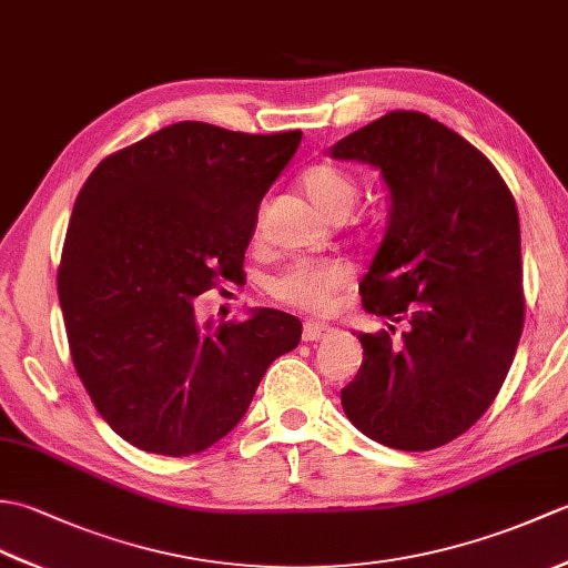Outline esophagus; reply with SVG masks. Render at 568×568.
Segmentation results:
<instances>
[{
    "instance_id": "esophagus-1",
    "label": "esophagus",
    "mask_w": 568,
    "mask_h": 568,
    "mask_svg": "<svg viewBox=\"0 0 568 568\" xmlns=\"http://www.w3.org/2000/svg\"><path fill=\"white\" fill-rule=\"evenodd\" d=\"M332 334H334V329L327 327V324H320V322H307L303 327L305 342H324V339H329Z\"/></svg>"
}]
</instances>
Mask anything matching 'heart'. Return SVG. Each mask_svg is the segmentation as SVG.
Returning a JSON list of instances; mask_svg holds the SVG:
<instances>
[{
  "mask_svg": "<svg viewBox=\"0 0 568 568\" xmlns=\"http://www.w3.org/2000/svg\"><path fill=\"white\" fill-rule=\"evenodd\" d=\"M300 187L332 220H344L358 200L356 178L329 163L305 168L300 173ZM348 285H352V271L342 261H297L275 277L271 291L285 305L327 312Z\"/></svg>",
  "mask_w": 568,
  "mask_h": 568,
  "instance_id": "heart-1",
  "label": "heart"
}]
</instances>
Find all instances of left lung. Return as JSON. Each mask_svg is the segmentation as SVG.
<instances>
[{
    "label": "left lung",
    "mask_w": 568,
    "mask_h": 568,
    "mask_svg": "<svg viewBox=\"0 0 568 568\" xmlns=\"http://www.w3.org/2000/svg\"><path fill=\"white\" fill-rule=\"evenodd\" d=\"M378 168L388 226L358 291L388 329L354 332L364 364L342 390L352 425L400 452L456 439L496 400L523 334L520 222L478 149L419 112H390L329 149ZM405 318L400 343L394 324Z\"/></svg>",
    "instance_id": "1"
}]
</instances>
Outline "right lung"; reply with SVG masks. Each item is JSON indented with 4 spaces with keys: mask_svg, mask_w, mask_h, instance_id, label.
Masks as SVG:
<instances>
[{
    "mask_svg": "<svg viewBox=\"0 0 568 568\" xmlns=\"http://www.w3.org/2000/svg\"><path fill=\"white\" fill-rule=\"evenodd\" d=\"M300 139L180 122L106 155L82 185L58 271L70 356L106 425L139 449L216 444L300 344L287 312L214 327L192 307L241 275L258 204Z\"/></svg>",
    "mask_w": 568,
    "mask_h": 568,
    "instance_id": "1",
    "label": "right lung"
}]
</instances>
